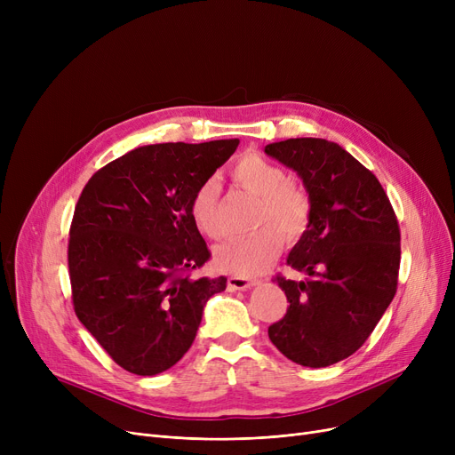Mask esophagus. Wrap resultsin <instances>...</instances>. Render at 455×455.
<instances>
[{
	"label": "esophagus",
	"mask_w": 455,
	"mask_h": 455,
	"mask_svg": "<svg viewBox=\"0 0 455 455\" xmlns=\"http://www.w3.org/2000/svg\"><path fill=\"white\" fill-rule=\"evenodd\" d=\"M227 283H228V290H232V291H245V290L252 288L254 280L243 278V276H230Z\"/></svg>",
	"instance_id": "esophagus-1"
}]
</instances>
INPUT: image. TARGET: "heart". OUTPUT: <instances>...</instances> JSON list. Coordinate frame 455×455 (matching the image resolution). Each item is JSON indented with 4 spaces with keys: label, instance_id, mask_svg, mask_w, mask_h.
<instances>
[{
    "label": "heart",
    "instance_id": "1",
    "mask_svg": "<svg viewBox=\"0 0 455 455\" xmlns=\"http://www.w3.org/2000/svg\"><path fill=\"white\" fill-rule=\"evenodd\" d=\"M232 180L258 197L252 234L235 235L213 251L218 269L234 276H252L267 269L288 242H299L312 223L314 204L304 186L290 180L283 167L256 151H247L230 167ZM220 188L213 179L201 182L189 199L194 227L210 240L223 235L218 213Z\"/></svg>",
    "mask_w": 455,
    "mask_h": 455
}]
</instances>
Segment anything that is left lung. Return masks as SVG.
I'll return each instance as SVG.
<instances>
[{
    "label": "left lung",
    "mask_w": 455,
    "mask_h": 455,
    "mask_svg": "<svg viewBox=\"0 0 455 455\" xmlns=\"http://www.w3.org/2000/svg\"><path fill=\"white\" fill-rule=\"evenodd\" d=\"M266 153L299 173L314 204L312 223L288 256V266L309 278H275L290 306L269 326V339L299 365L328 367L369 339L396 293V215L372 172L338 143L290 138Z\"/></svg>",
    "instance_id": "obj_1"
}]
</instances>
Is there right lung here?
Returning <instances> with one entry per match:
<instances>
[{
	"label": "right lung",
	"instance_id": "obj_1",
	"mask_svg": "<svg viewBox=\"0 0 455 455\" xmlns=\"http://www.w3.org/2000/svg\"><path fill=\"white\" fill-rule=\"evenodd\" d=\"M240 140L156 143L95 172L76 204L68 267L79 321L138 376L173 367L227 278H191L210 251L188 204Z\"/></svg>",
	"mask_w": 455,
	"mask_h": 455
}]
</instances>
